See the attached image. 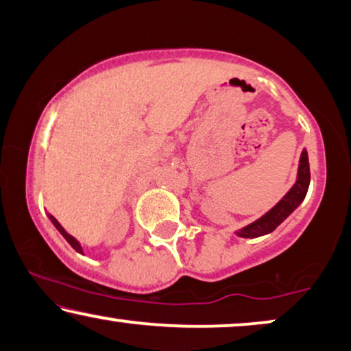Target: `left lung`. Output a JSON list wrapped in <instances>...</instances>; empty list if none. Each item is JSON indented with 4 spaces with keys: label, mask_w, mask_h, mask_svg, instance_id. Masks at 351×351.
Returning a JSON list of instances; mask_svg holds the SVG:
<instances>
[{
    "label": "left lung",
    "mask_w": 351,
    "mask_h": 351,
    "mask_svg": "<svg viewBox=\"0 0 351 351\" xmlns=\"http://www.w3.org/2000/svg\"><path fill=\"white\" fill-rule=\"evenodd\" d=\"M308 186H310V163H308V152L303 149L300 163H298L297 181L291 191L269 212H266L263 217L255 219L254 223L241 228L239 231H236V234L239 237H247V239H254V237L273 232L302 204V200L306 195Z\"/></svg>",
    "instance_id": "1"
}]
</instances>
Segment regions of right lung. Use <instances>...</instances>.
<instances>
[{
  "instance_id": "obj_1",
  "label": "right lung",
  "mask_w": 351,
  "mask_h": 351,
  "mask_svg": "<svg viewBox=\"0 0 351 351\" xmlns=\"http://www.w3.org/2000/svg\"><path fill=\"white\" fill-rule=\"evenodd\" d=\"M48 217H49V219H51V223H53V224H54V226H56V230H58V231L60 232V234H62V236L65 237V241H67V242H69V244H70V245H72V247H73V249L78 252V254H82V255H83V249H82L80 242H78L77 239H75V237H73V236H70V234H69V232H67V231H65L62 226H60V223L58 221V219H56V218L53 217V215H48Z\"/></svg>"
}]
</instances>
